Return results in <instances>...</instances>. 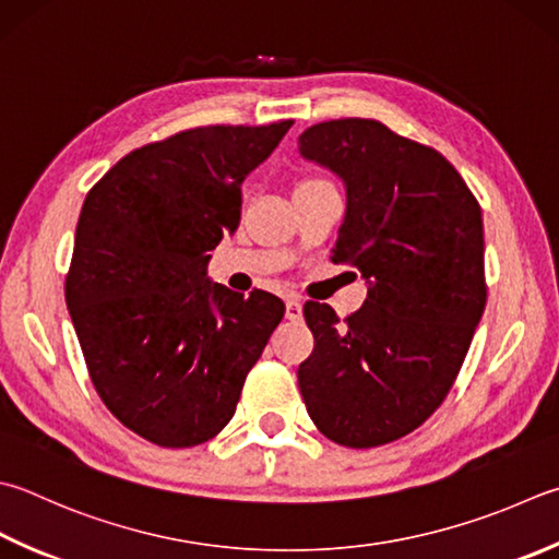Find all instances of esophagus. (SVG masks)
<instances>
[{
	"instance_id": "esophagus-1",
	"label": "esophagus",
	"mask_w": 559,
	"mask_h": 559,
	"mask_svg": "<svg viewBox=\"0 0 559 559\" xmlns=\"http://www.w3.org/2000/svg\"><path fill=\"white\" fill-rule=\"evenodd\" d=\"M301 313H304L301 301L297 297H289L287 299V319L289 321H301Z\"/></svg>"
}]
</instances>
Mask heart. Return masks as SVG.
Here are the masks:
<instances>
[{
	"label": "heart",
	"mask_w": 559,
	"mask_h": 559,
	"mask_svg": "<svg viewBox=\"0 0 559 559\" xmlns=\"http://www.w3.org/2000/svg\"><path fill=\"white\" fill-rule=\"evenodd\" d=\"M311 182H325V180H319V177H309V180H304L301 185H311Z\"/></svg>",
	"instance_id": "b5f03b06"
}]
</instances>
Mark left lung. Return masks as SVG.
Instances as JSON below:
<instances>
[{"mask_svg":"<svg viewBox=\"0 0 559 559\" xmlns=\"http://www.w3.org/2000/svg\"><path fill=\"white\" fill-rule=\"evenodd\" d=\"M299 151L345 182L331 260L370 282L343 321L329 304H304V404L333 443H394L445 402L487 307L481 209L443 155L382 121L313 123Z\"/></svg>","mask_w":559,"mask_h":559,"instance_id":"1","label":"left lung"}]
</instances>
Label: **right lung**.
I'll list each match as a JSON object with an SVG mask.
<instances>
[{"label": "right lung", "mask_w": 559, "mask_h": 559, "mask_svg": "<svg viewBox=\"0 0 559 559\" xmlns=\"http://www.w3.org/2000/svg\"><path fill=\"white\" fill-rule=\"evenodd\" d=\"M292 119L197 126L131 151L84 199L66 301L99 399L160 448H194L236 414L284 304L206 280L236 234L246 175Z\"/></svg>", "instance_id": "add662e5"}]
</instances>
